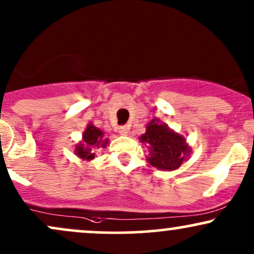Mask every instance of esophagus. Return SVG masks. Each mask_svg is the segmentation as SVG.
Returning a JSON list of instances; mask_svg holds the SVG:
<instances>
[{
    "instance_id": "1",
    "label": "esophagus",
    "mask_w": 254,
    "mask_h": 254,
    "mask_svg": "<svg viewBox=\"0 0 254 254\" xmlns=\"http://www.w3.org/2000/svg\"><path fill=\"white\" fill-rule=\"evenodd\" d=\"M129 130L130 127H127V125H122V127H118V132L123 136H127V133H129Z\"/></svg>"
}]
</instances>
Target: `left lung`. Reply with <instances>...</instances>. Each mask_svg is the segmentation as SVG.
<instances>
[{"mask_svg": "<svg viewBox=\"0 0 254 254\" xmlns=\"http://www.w3.org/2000/svg\"><path fill=\"white\" fill-rule=\"evenodd\" d=\"M139 140L148 146L149 156L146 160L149 163L161 170L172 172L177 169L190 154L185 137L174 132L157 118L146 125L145 133L139 137Z\"/></svg>", "mask_w": 254, "mask_h": 254, "instance_id": "left-lung-1", "label": "left lung"}]
</instances>
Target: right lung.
I'll return each mask as SVG.
<instances>
[{"instance_id":"add662e5","label":"right lung","mask_w":254,"mask_h":254,"mask_svg":"<svg viewBox=\"0 0 254 254\" xmlns=\"http://www.w3.org/2000/svg\"><path fill=\"white\" fill-rule=\"evenodd\" d=\"M109 139L104 138V132L90 123L82 132V140L75 145V155L84 161H91L94 158V150L98 148H105Z\"/></svg>"}]
</instances>
